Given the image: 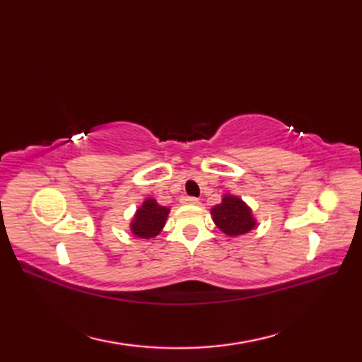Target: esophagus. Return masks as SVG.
Wrapping results in <instances>:
<instances>
[{"instance_id": "obj_1", "label": "esophagus", "mask_w": 362, "mask_h": 362, "mask_svg": "<svg viewBox=\"0 0 362 362\" xmlns=\"http://www.w3.org/2000/svg\"><path fill=\"white\" fill-rule=\"evenodd\" d=\"M183 204H188V205H197V204H199V199L187 196L185 199H183Z\"/></svg>"}]
</instances>
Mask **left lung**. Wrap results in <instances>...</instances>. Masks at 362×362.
I'll return each mask as SVG.
<instances>
[{"label":"left lung","mask_w":362,"mask_h":362,"mask_svg":"<svg viewBox=\"0 0 362 362\" xmlns=\"http://www.w3.org/2000/svg\"><path fill=\"white\" fill-rule=\"evenodd\" d=\"M210 213L214 224L227 236L245 235L258 226L250 206L232 193L222 194L221 204L214 205Z\"/></svg>","instance_id":"1"}]
</instances>
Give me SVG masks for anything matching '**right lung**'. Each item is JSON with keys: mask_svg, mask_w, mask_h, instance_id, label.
<instances>
[{"mask_svg": "<svg viewBox=\"0 0 362 362\" xmlns=\"http://www.w3.org/2000/svg\"><path fill=\"white\" fill-rule=\"evenodd\" d=\"M169 214L168 206L160 205L153 197L144 199L138 206L132 221H130V232L141 240H151L163 230Z\"/></svg>", "mask_w": 362, "mask_h": 362, "instance_id": "right-lung-1", "label": "right lung"}]
</instances>
